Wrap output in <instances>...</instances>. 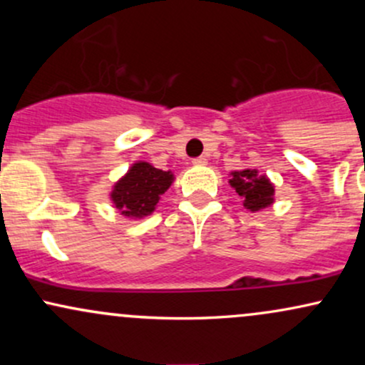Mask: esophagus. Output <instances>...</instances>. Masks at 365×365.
<instances>
[{
	"mask_svg": "<svg viewBox=\"0 0 365 365\" xmlns=\"http://www.w3.org/2000/svg\"><path fill=\"white\" fill-rule=\"evenodd\" d=\"M192 163H194L195 166H204V165H206V163H207V159L204 158V156H200V158H195Z\"/></svg>",
	"mask_w": 365,
	"mask_h": 365,
	"instance_id": "esophagus-1",
	"label": "esophagus"
}]
</instances>
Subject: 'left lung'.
Here are the masks:
<instances>
[{
    "label": "left lung",
    "mask_w": 365,
    "mask_h": 365,
    "mask_svg": "<svg viewBox=\"0 0 365 365\" xmlns=\"http://www.w3.org/2000/svg\"><path fill=\"white\" fill-rule=\"evenodd\" d=\"M230 185L240 195L244 207L250 212L262 211L274 202V185L257 170H242L230 173Z\"/></svg>",
    "instance_id": "obj_1"
}]
</instances>
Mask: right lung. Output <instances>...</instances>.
Segmentation results:
<instances>
[{
	"instance_id": "1",
	"label": "right lung",
	"mask_w": 365,
	"mask_h": 365,
	"mask_svg": "<svg viewBox=\"0 0 365 365\" xmlns=\"http://www.w3.org/2000/svg\"><path fill=\"white\" fill-rule=\"evenodd\" d=\"M171 171L154 168L150 163L137 161L113 185L110 199L116 211L130 220H140L153 215L161 195L173 183Z\"/></svg>"
}]
</instances>
